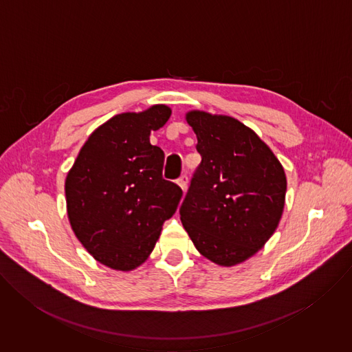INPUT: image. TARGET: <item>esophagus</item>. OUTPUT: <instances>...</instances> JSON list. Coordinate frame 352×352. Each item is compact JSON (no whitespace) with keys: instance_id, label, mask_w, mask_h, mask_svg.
<instances>
[{"instance_id":"34e87169","label":"esophagus","mask_w":352,"mask_h":352,"mask_svg":"<svg viewBox=\"0 0 352 352\" xmlns=\"http://www.w3.org/2000/svg\"><path fill=\"white\" fill-rule=\"evenodd\" d=\"M177 184L179 185V188L185 192L186 190V188H188V177L184 174V175H181L179 178H178V181H177Z\"/></svg>"}]
</instances>
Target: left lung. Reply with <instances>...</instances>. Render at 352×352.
<instances>
[{
  "label": "left lung",
  "instance_id": "obj_1",
  "mask_svg": "<svg viewBox=\"0 0 352 352\" xmlns=\"http://www.w3.org/2000/svg\"><path fill=\"white\" fill-rule=\"evenodd\" d=\"M202 156L179 209L196 249L220 266L254 256L283 214L285 173L269 146L227 116L189 111Z\"/></svg>",
  "mask_w": 352,
  "mask_h": 352
}]
</instances>
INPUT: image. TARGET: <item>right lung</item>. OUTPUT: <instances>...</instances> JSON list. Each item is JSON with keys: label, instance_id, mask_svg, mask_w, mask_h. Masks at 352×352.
<instances>
[{"label": "right lung", "instance_id": "1", "mask_svg": "<svg viewBox=\"0 0 352 352\" xmlns=\"http://www.w3.org/2000/svg\"><path fill=\"white\" fill-rule=\"evenodd\" d=\"M170 116L156 104L113 117L89 136L67 175L71 227L114 270H133L148 258L181 200V188L163 178V150L148 140Z\"/></svg>", "mask_w": 352, "mask_h": 352}]
</instances>
